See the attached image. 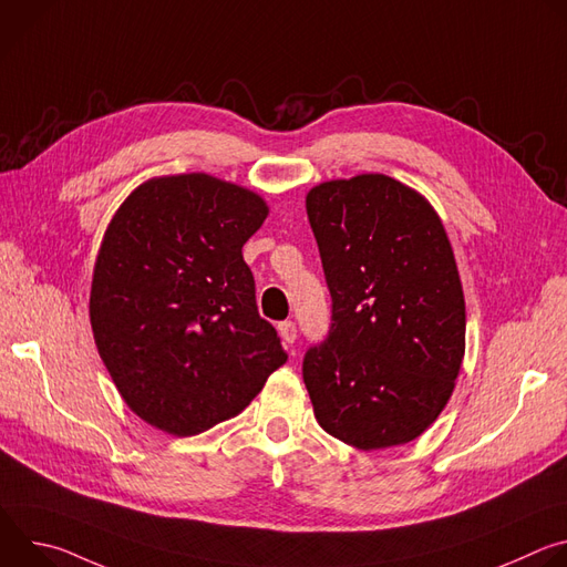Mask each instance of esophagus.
<instances>
[{
	"label": "esophagus",
	"instance_id": "obj_1",
	"mask_svg": "<svg viewBox=\"0 0 567 567\" xmlns=\"http://www.w3.org/2000/svg\"><path fill=\"white\" fill-rule=\"evenodd\" d=\"M278 332H280V339L285 341V343H293L296 341V322H291V320H285V322H280L278 326Z\"/></svg>",
	"mask_w": 567,
	"mask_h": 567
}]
</instances>
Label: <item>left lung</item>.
I'll return each instance as SVG.
<instances>
[{"instance_id": "obj_1", "label": "left lung", "mask_w": 567, "mask_h": 567, "mask_svg": "<svg viewBox=\"0 0 567 567\" xmlns=\"http://www.w3.org/2000/svg\"><path fill=\"white\" fill-rule=\"evenodd\" d=\"M305 206L332 293L330 334L302 361L313 415L363 451L413 442L444 411L464 359L444 224L424 195L377 173L322 182Z\"/></svg>"}]
</instances>
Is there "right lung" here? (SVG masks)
<instances>
[{
  "instance_id": "add662e5",
  "label": "right lung",
  "mask_w": 567,
  "mask_h": 567,
  "mask_svg": "<svg viewBox=\"0 0 567 567\" xmlns=\"http://www.w3.org/2000/svg\"><path fill=\"white\" fill-rule=\"evenodd\" d=\"M267 215L258 193L206 173L147 179L114 213L90 320L116 390L150 426L190 437L230 420L287 361L241 256Z\"/></svg>"
}]
</instances>
